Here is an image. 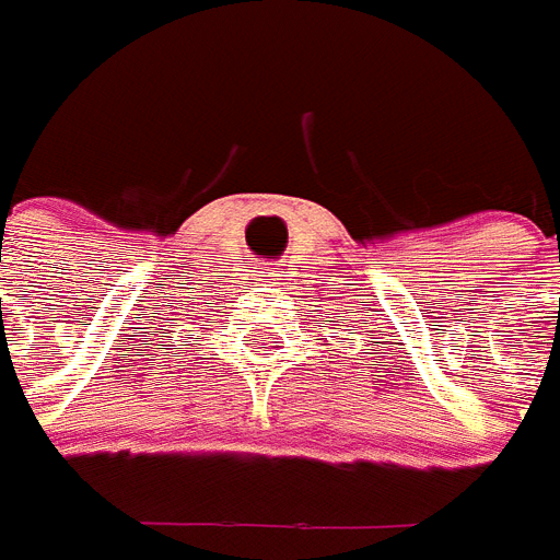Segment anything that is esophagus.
Segmentation results:
<instances>
[{"label": "esophagus", "mask_w": 560, "mask_h": 560, "mask_svg": "<svg viewBox=\"0 0 560 560\" xmlns=\"http://www.w3.org/2000/svg\"><path fill=\"white\" fill-rule=\"evenodd\" d=\"M256 276H261V279H276V276H279V267H272V265H258L256 270Z\"/></svg>", "instance_id": "obj_1"}]
</instances>
